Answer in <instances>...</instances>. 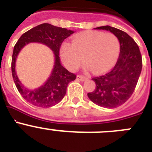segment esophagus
Instances as JSON below:
<instances>
[{
	"label": "esophagus",
	"instance_id": "obj_1",
	"mask_svg": "<svg viewBox=\"0 0 152 152\" xmlns=\"http://www.w3.org/2000/svg\"><path fill=\"white\" fill-rule=\"evenodd\" d=\"M77 78L79 79L80 80H81V81H84V80H87V77H86L85 76H83V75H77Z\"/></svg>",
	"mask_w": 152,
	"mask_h": 152
}]
</instances>
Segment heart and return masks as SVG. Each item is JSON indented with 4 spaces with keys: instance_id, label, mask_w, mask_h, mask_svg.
<instances>
[{
    "instance_id": "1",
    "label": "heart",
    "mask_w": 152,
    "mask_h": 152,
    "mask_svg": "<svg viewBox=\"0 0 152 152\" xmlns=\"http://www.w3.org/2000/svg\"><path fill=\"white\" fill-rule=\"evenodd\" d=\"M119 54V42L111 33L88 31L75 36L72 43L64 42L60 55L70 71L80 68L84 61L94 72L109 69L116 63Z\"/></svg>"
}]
</instances>
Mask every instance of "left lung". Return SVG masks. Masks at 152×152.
I'll use <instances>...</instances> for the list:
<instances>
[{"mask_svg": "<svg viewBox=\"0 0 152 152\" xmlns=\"http://www.w3.org/2000/svg\"><path fill=\"white\" fill-rule=\"evenodd\" d=\"M110 31L119 39L120 53L116 65L107 73L93 77L96 88L88 93L90 100L104 108L122 105L134 92L142 68L140 50L134 39L123 31L110 26L94 28Z\"/></svg>", "mask_w": 152, "mask_h": 152, "instance_id": "1", "label": "left lung"}]
</instances>
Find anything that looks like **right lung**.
Returning a JSON list of instances; mask_svg holds the SVG:
<instances>
[{"instance_id": "right-lung-1", "label": "right lung", "mask_w": 152, "mask_h": 152, "mask_svg": "<svg viewBox=\"0 0 152 152\" xmlns=\"http://www.w3.org/2000/svg\"><path fill=\"white\" fill-rule=\"evenodd\" d=\"M75 33L65 28L58 27L49 23H42L28 30L20 36L13 48L11 70L17 90L29 103L39 107H51L59 103L66 94L67 87L76 75L61 65L59 50L62 42ZM31 42H39L49 47L54 53L55 62L49 79L39 88L30 90L23 85L15 72V61L21 49Z\"/></svg>"}]
</instances>
